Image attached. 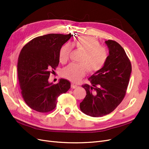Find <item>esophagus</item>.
Wrapping results in <instances>:
<instances>
[{"label":"esophagus","mask_w":149,"mask_h":149,"mask_svg":"<svg viewBox=\"0 0 149 149\" xmlns=\"http://www.w3.org/2000/svg\"><path fill=\"white\" fill-rule=\"evenodd\" d=\"M78 88V86H76V85L74 84H71V89H76V88Z\"/></svg>","instance_id":"esophagus-1"}]
</instances>
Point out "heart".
<instances>
[{
	"mask_svg": "<svg viewBox=\"0 0 149 149\" xmlns=\"http://www.w3.org/2000/svg\"><path fill=\"white\" fill-rule=\"evenodd\" d=\"M72 46L76 47L83 53L79 59L80 63H70L61 71L63 78L73 83H77L86 73H96L104 65L108 58L107 49L97 40L92 37H81L73 43H66L59 50L60 61L65 63L69 59Z\"/></svg>",
	"mask_w": 149,
	"mask_h": 149,
	"instance_id": "obj_1",
	"label": "heart"
}]
</instances>
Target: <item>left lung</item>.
Here are the masks:
<instances>
[{"instance_id":"8db88e82","label":"left lung","mask_w":149,"mask_h":149,"mask_svg":"<svg viewBox=\"0 0 149 149\" xmlns=\"http://www.w3.org/2000/svg\"><path fill=\"white\" fill-rule=\"evenodd\" d=\"M109 55L102 68L88 78L91 85H83L86 96L80 109L91 117H101L113 111L124 99L132 66L120 45L113 40L105 42Z\"/></svg>"}]
</instances>
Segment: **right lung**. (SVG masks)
I'll list each match as a JSON object with an SVG mask.
<instances>
[{"instance_id": "right-lung-1", "label": "right lung", "mask_w": 149, "mask_h": 149, "mask_svg": "<svg viewBox=\"0 0 149 149\" xmlns=\"http://www.w3.org/2000/svg\"><path fill=\"white\" fill-rule=\"evenodd\" d=\"M71 34L50 33L32 39L22 48L17 63L21 93L31 109L48 112L55 108L57 99L71 87L69 81L61 78L54 84L48 82L52 70L59 64L61 47Z\"/></svg>"}]
</instances>
